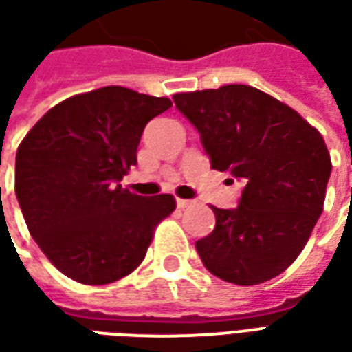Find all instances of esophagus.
<instances>
[{
    "label": "esophagus",
    "mask_w": 352,
    "mask_h": 352,
    "mask_svg": "<svg viewBox=\"0 0 352 352\" xmlns=\"http://www.w3.org/2000/svg\"><path fill=\"white\" fill-rule=\"evenodd\" d=\"M190 206H194V201H192V199H177V207H179V209H186V207H190Z\"/></svg>",
    "instance_id": "34e87169"
}]
</instances>
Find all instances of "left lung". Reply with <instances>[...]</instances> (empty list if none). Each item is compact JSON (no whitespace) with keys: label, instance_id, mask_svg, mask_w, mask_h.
<instances>
[{"label":"left lung","instance_id":"obj_1","mask_svg":"<svg viewBox=\"0 0 352 352\" xmlns=\"http://www.w3.org/2000/svg\"><path fill=\"white\" fill-rule=\"evenodd\" d=\"M199 131L211 168L243 181L236 209L213 207L214 230L196 241L209 272L260 285L292 264L322 213L332 160L322 135L270 94L226 85L173 96Z\"/></svg>","mask_w":352,"mask_h":352}]
</instances>
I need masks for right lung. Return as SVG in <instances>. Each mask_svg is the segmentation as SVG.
I'll list each match as a JSON object with an SVG mask.
<instances>
[{
    "mask_svg": "<svg viewBox=\"0 0 352 352\" xmlns=\"http://www.w3.org/2000/svg\"><path fill=\"white\" fill-rule=\"evenodd\" d=\"M171 107L124 87L58 103L16 151L14 190L30 234L69 279L107 285L145 258L154 228L175 209L171 194L122 188L148 120Z\"/></svg>",
    "mask_w": 352,
    "mask_h": 352,
    "instance_id": "add662e5",
    "label": "right lung"
}]
</instances>
